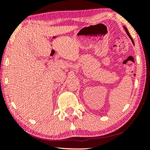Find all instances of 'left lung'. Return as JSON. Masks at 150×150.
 <instances>
[{"label":"left lung","mask_w":150,"mask_h":150,"mask_svg":"<svg viewBox=\"0 0 150 150\" xmlns=\"http://www.w3.org/2000/svg\"><path fill=\"white\" fill-rule=\"evenodd\" d=\"M124 30H125V31L126 32V33H127V34H128V35L129 36V38H130L131 39V40H132V43H133V44H134V41H133V39H132V38L131 37V35H130V33H129V32H128V30H127V28H126L125 27V26H124Z\"/></svg>","instance_id":"obj_1"}]
</instances>
